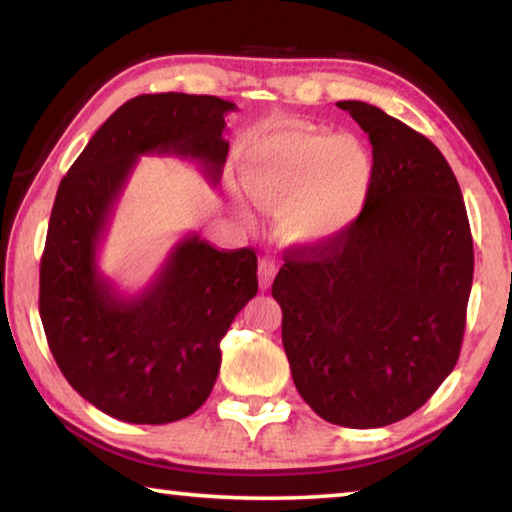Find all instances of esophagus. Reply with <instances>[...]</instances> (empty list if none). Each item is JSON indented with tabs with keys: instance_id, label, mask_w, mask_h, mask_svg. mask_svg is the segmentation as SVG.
Returning a JSON list of instances; mask_svg holds the SVG:
<instances>
[{
	"instance_id": "1",
	"label": "esophagus",
	"mask_w": 512,
	"mask_h": 512,
	"mask_svg": "<svg viewBox=\"0 0 512 512\" xmlns=\"http://www.w3.org/2000/svg\"><path fill=\"white\" fill-rule=\"evenodd\" d=\"M275 273H277V264L273 262V259L264 257L262 262H259V287H262V291L271 287Z\"/></svg>"
}]
</instances>
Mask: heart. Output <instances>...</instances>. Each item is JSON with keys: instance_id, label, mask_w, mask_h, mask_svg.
Returning a JSON list of instances; mask_svg holds the SVG:
<instances>
[{"instance_id": "1", "label": "heart", "mask_w": 512, "mask_h": 512, "mask_svg": "<svg viewBox=\"0 0 512 512\" xmlns=\"http://www.w3.org/2000/svg\"><path fill=\"white\" fill-rule=\"evenodd\" d=\"M255 201L275 210L293 244H323L359 219L372 187V158L357 137L289 131L257 140L241 160Z\"/></svg>"}]
</instances>
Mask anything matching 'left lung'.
<instances>
[{
    "label": "left lung",
    "instance_id": "left-lung-1",
    "mask_svg": "<svg viewBox=\"0 0 512 512\" xmlns=\"http://www.w3.org/2000/svg\"><path fill=\"white\" fill-rule=\"evenodd\" d=\"M372 146V187L336 239L293 248L273 282L298 393L320 418L386 427L454 370L474 250L461 187L433 142L363 101H339Z\"/></svg>",
    "mask_w": 512,
    "mask_h": 512
}]
</instances>
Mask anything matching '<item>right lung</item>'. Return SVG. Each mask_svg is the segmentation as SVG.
Returning <instances> with one entry per match:
<instances>
[{
  "mask_svg": "<svg viewBox=\"0 0 512 512\" xmlns=\"http://www.w3.org/2000/svg\"><path fill=\"white\" fill-rule=\"evenodd\" d=\"M237 106L207 94H142L108 117L60 180L40 262V318L72 388L133 424L201 409L221 368V339L257 293L255 250L223 253L201 235L171 248L135 296L101 273L99 248L140 155H176L219 183Z\"/></svg>",
  "mask_w": 512,
  "mask_h": 512,
  "instance_id": "add662e5",
  "label": "right lung"
}]
</instances>
